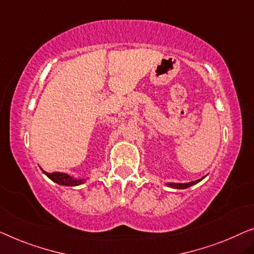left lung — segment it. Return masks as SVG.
I'll return each instance as SVG.
<instances>
[{
	"label": "left lung",
	"mask_w": 254,
	"mask_h": 254,
	"mask_svg": "<svg viewBox=\"0 0 254 254\" xmlns=\"http://www.w3.org/2000/svg\"><path fill=\"white\" fill-rule=\"evenodd\" d=\"M202 179H203V178H202ZM202 179H198V180H196V181H191V183H186V184L169 183V184H166V185H168V186H170V187H172V188H176V189H185V188H188V187L192 186V185H196L197 183H199V181L202 180Z\"/></svg>",
	"instance_id": "obj_1"
}]
</instances>
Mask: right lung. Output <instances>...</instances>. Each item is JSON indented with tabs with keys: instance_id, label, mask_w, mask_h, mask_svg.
Returning <instances> with one entry per match:
<instances>
[{
	"instance_id": "obj_1",
	"label": "right lung",
	"mask_w": 254,
	"mask_h": 254,
	"mask_svg": "<svg viewBox=\"0 0 254 254\" xmlns=\"http://www.w3.org/2000/svg\"><path fill=\"white\" fill-rule=\"evenodd\" d=\"M42 170V169H41ZM43 171V170H42ZM44 175H47L48 178H50L52 181H55L58 185H63V186H78V185L83 184L85 179H74L73 177L66 175L63 172H54V173H48L43 171Z\"/></svg>"
}]
</instances>
